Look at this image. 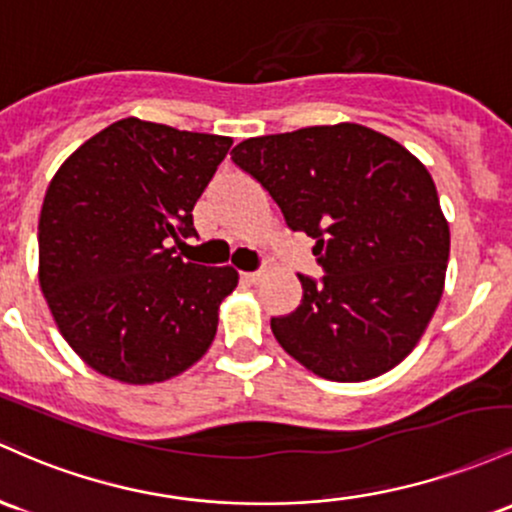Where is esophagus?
I'll list each match as a JSON object with an SVG mask.
<instances>
[{
    "instance_id": "obj_1",
    "label": "esophagus",
    "mask_w": 512,
    "mask_h": 512,
    "mask_svg": "<svg viewBox=\"0 0 512 512\" xmlns=\"http://www.w3.org/2000/svg\"><path fill=\"white\" fill-rule=\"evenodd\" d=\"M261 271H246V273H241V280H244L246 285H256L258 280H261Z\"/></svg>"
}]
</instances>
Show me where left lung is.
I'll use <instances>...</instances> for the list:
<instances>
[{"label": "left lung", "instance_id": "1", "mask_svg": "<svg viewBox=\"0 0 512 512\" xmlns=\"http://www.w3.org/2000/svg\"><path fill=\"white\" fill-rule=\"evenodd\" d=\"M232 162L312 237L321 278L273 317L278 343L314 375L363 382L411 353L438 309L450 227L428 169L365 125H314L239 142Z\"/></svg>", "mask_w": 512, "mask_h": 512}]
</instances>
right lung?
I'll return each mask as SVG.
<instances>
[{"label": "right lung", "instance_id": "right-lung-1", "mask_svg": "<svg viewBox=\"0 0 512 512\" xmlns=\"http://www.w3.org/2000/svg\"><path fill=\"white\" fill-rule=\"evenodd\" d=\"M232 137L123 118L57 169L38 222L40 287L65 341L101 375L164 382L210 348L234 268L174 254Z\"/></svg>", "mask_w": 512, "mask_h": 512}]
</instances>
